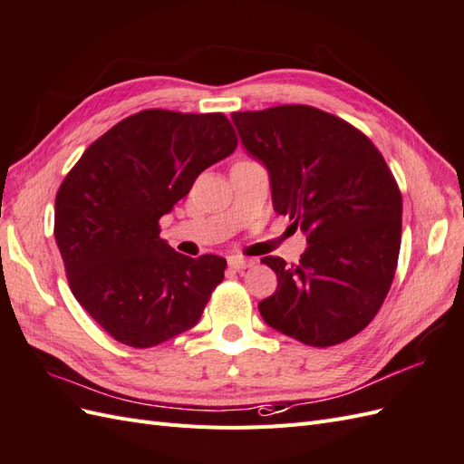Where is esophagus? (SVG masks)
<instances>
[{
    "mask_svg": "<svg viewBox=\"0 0 464 464\" xmlns=\"http://www.w3.org/2000/svg\"><path fill=\"white\" fill-rule=\"evenodd\" d=\"M251 259H247V257H240V256H230L228 257V266L230 269H234V271H244V269H247V266H251Z\"/></svg>",
    "mask_w": 464,
    "mask_h": 464,
    "instance_id": "esophagus-1",
    "label": "esophagus"
}]
</instances>
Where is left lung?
I'll use <instances>...</instances> for the list:
<instances>
[{
    "instance_id": "left-lung-1",
    "label": "left lung",
    "mask_w": 464,
    "mask_h": 464,
    "mask_svg": "<svg viewBox=\"0 0 464 464\" xmlns=\"http://www.w3.org/2000/svg\"><path fill=\"white\" fill-rule=\"evenodd\" d=\"M244 147L271 176L273 207L307 234L298 263L269 256V325L307 346L366 329L397 271L402 195L383 154L354 125L305 104L234 111Z\"/></svg>"
}]
</instances>
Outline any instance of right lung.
<instances>
[{"label": "right lung", "instance_id": "obj_1", "mask_svg": "<svg viewBox=\"0 0 464 464\" xmlns=\"http://www.w3.org/2000/svg\"><path fill=\"white\" fill-rule=\"evenodd\" d=\"M236 147L220 111L150 108L98 137L62 181L53 236L67 283L111 339L149 348L199 321L227 259L178 254L159 220Z\"/></svg>", "mask_w": 464, "mask_h": 464}]
</instances>
